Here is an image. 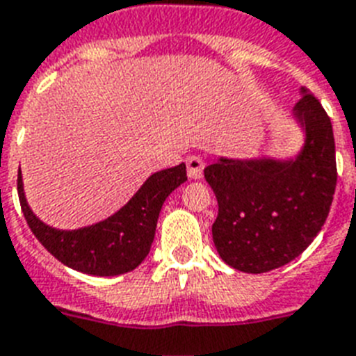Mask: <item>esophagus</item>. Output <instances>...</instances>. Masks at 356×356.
<instances>
[{"instance_id":"obj_1","label":"esophagus","mask_w":356,"mask_h":356,"mask_svg":"<svg viewBox=\"0 0 356 356\" xmlns=\"http://www.w3.org/2000/svg\"><path fill=\"white\" fill-rule=\"evenodd\" d=\"M186 163L189 178H193V180L202 178V175H204V161H202V158H198V156H189Z\"/></svg>"}]
</instances>
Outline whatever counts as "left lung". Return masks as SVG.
<instances>
[{"instance_id":"obj_1","label":"left lung","mask_w":356,"mask_h":356,"mask_svg":"<svg viewBox=\"0 0 356 356\" xmlns=\"http://www.w3.org/2000/svg\"><path fill=\"white\" fill-rule=\"evenodd\" d=\"M292 119L303 132L286 158L218 156L204 169L218 202L213 243L224 263L263 274L291 263L316 238L337 187L332 124L307 88Z\"/></svg>"}]
</instances>
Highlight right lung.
I'll return each mask as SVG.
<instances>
[{
	"instance_id": "add662e5",
	"label": "right lung",
	"mask_w": 356,
	"mask_h": 356,
	"mask_svg": "<svg viewBox=\"0 0 356 356\" xmlns=\"http://www.w3.org/2000/svg\"><path fill=\"white\" fill-rule=\"evenodd\" d=\"M186 180V163L158 170L112 217L76 229H58L34 215L25 198L22 170L18 195L31 232L53 257L76 272L106 277L127 274L143 263L154 241L165 198Z\"/></svg>"
}]
</instances>
